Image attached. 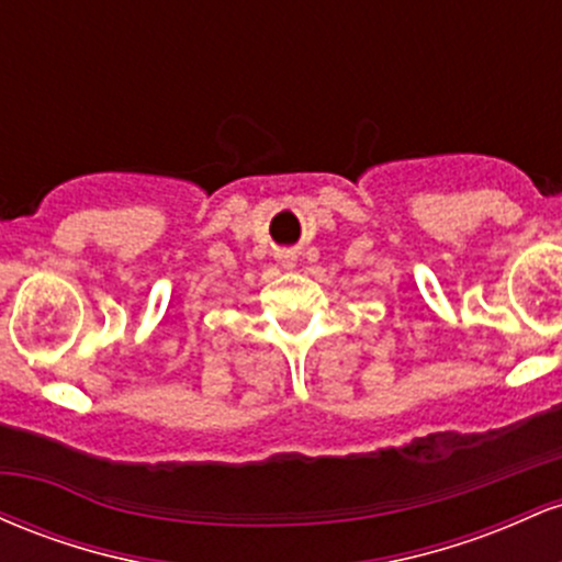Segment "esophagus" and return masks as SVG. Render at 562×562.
<instances>
[{
	"label": "esophagus",
	"instance_id": "esophagus-1",
	"mask_svg": "<svg viewBox=\"0 0 562 562\" xmlns=\"http://www.w3.org/2000/svg\"><path fill=\"white\" fill-rule=\"evenodd\" d=\"M285 263H290V259H288V256H285Z\"/></svg>",
	"mask_w": 562,
	"mask_h": 562
}]
</instances>
